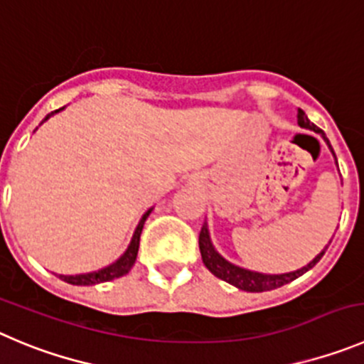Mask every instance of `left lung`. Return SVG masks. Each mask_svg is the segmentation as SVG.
Listing matches in <instances>:
<instances>
[{
	"instance_id": "left-lung-1",
	"label": "left lung",
	"mask_w": 364,
	"mask_h": 364,
	"mask_svg": "<svg viewBox=\"0 0 364 364\" xmlns=\"http://www.w3.org/2000/svg\"><path fill=\"white\" fill-rule=\"evenodd\" d=\"M298 125L304 129H311V131L321 134L323 136V140L328 144L325 132L321 131V129L316 127L301 109H298ZM328 147H331V144H328ZM332 154H334V151H332ZM199 250H201V257L205 266L208 267L210 273L215 274L217 278L235 285V287H239L240 291H247V293H262V291H271V289H277V287H282V285L289 284V282L296 280L298 277L307 273L309 269H312L316 264L320 262L321 257H323L325 251H327V247H325L320 255H316V259H312L307 266H304L298 271H291V273H284V274L257 273V271H250V269H244V267L235 266V264L228 262L224 257H220V255L215 251V247H213L212 240H210L208 224L205 223L203 224L201 233H199Z\"/></svg>"
}]
</instances>
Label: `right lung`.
I'll list each match as a JSON object with an SVG mask.
<instances>
[{
	"instance_id": "obj_1",
	"label": "right lung",
	"mask_w": 364,
	"mask_h": 364,
	"mask_svg": "<svg viewBox=\"0 0 364 364\" xmlns=\"http://www.w3.org/2000/svg\"><path fill=\"white\" fill-rule=\"evenodd\" d=\"M63 109L64 107L52 111L50 114H46V118H44L43 122H46L50 117H52V114L59 113V111H63ZM151 212H152V208L147 210V212L144 213L141 220L138 223V226H136L134 235H132V239H131V244H129V247L125 250V253L122 255L120 259L114 260V262L109 264L107 267H102V269L93 271V273L59 274L60 280L68 282V284H71V285H95V284H100V282H109V280H114V278H120V277H124V274H127L136 262V255H138V247H140L141 230H144V224H145V220H147L149 213Z\"/></svg>"
}]
</instances>
